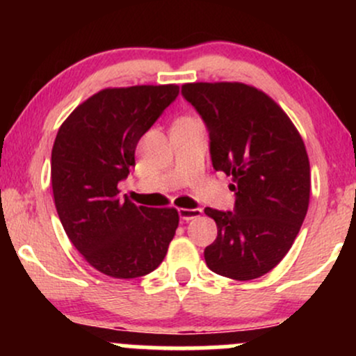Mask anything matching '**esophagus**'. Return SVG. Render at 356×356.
Returning <instances> with one entry per match:
<instances>
[{
  "instance_id": "34e87169",
  "label": "esophagus",
  "mask_w": 356,
  "mask_h": 356,
  "mask_svg": "<svg viewBox=\"0 0 356 356\" xmlns=\"http://www.w3.org/2000/svg\"><path fill=\"white\" fill-rule=\"evenodd\" d=\"M201 209H179V218H181L182 220H191L194 218H199L201 216Z\"/></svg>"
}]
</instances>
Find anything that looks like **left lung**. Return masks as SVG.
Here are the masks:
<instances>
[{
  "label": "left lung",
  "mask_w": 356,
  "mask_h": 356,
  "mask_svg": "<svg viewBox=\"0 0 356 356\" xmlns=\"http://www.w3.org/2000/svg\"><path fill=\"white\" fill-rule=\"evenodd\" d=\"M182 97L209 132L212 167L232 175V211L206 207L218 238L211 271L248 281L271 271L295 243L309 204V161L300 134L266 93L244 83H187Z\"/></svg>",
  "instance_id": "8db88e82"
}]
</instances>
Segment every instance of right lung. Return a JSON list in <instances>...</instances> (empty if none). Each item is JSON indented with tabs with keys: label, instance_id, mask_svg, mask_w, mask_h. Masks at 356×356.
<instances>
[{
	"label": "right lung",
	"instance_id": "add662e5",
	"mask_svg": "<svg viewBox=\"0 0 356 356\" xmlns=\"http://www.w3.org/2000/svg\"><path fill=\"white\" fill-rule=\"evenodd\" d=\"M177 85L107 88L63 122L51 150L56 212L72 244L97 271L120 280L152 273L179 226L175 209L120 199L140 137L177 99Z\"/></svg>",
	"mask_w": 356,
	"mask_h": 356
}]
</instances>
